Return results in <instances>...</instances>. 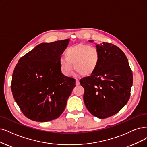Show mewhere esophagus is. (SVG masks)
Listing matches in <instances>:
<instances>
[{
    "instance_id": "obj_1",
    "label": "esophagus",
    "mask_w": 147,
    "mask_h": 147,
    "mask_svg": "<svg viewBox=\"0 0 147 147\" xmlns=\"http://www.w3.org/2000/svg\"><path fill=\"white\" fill-rule=\"evenodd\" d=\"M76 85L77 86H78V85H79L80 83V80H78V79H76Z\"/></svg>"
}]
</instances>
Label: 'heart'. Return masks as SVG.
Here are the masks:
<instances>
[{"instance_id": "heart-1", "label": "heart", "mask_w": 147, "mask_h": 147, "mask_svg": "<svg viewBox=\"0 0 147 147\" xmlns=\"http://www.w3.org/2000/svg\"><path fill=\"white\" fill-rule=\"evenodd\" d=\"M65 58L60 60V67L66 75H71L74 65L76 71L83 76L95 72L100 62V55L93 47L84 44H77L68 48L64 52Z\"/></svg>"}]
</instances>
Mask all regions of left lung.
I'll use <instances>...</instances> for the list:
<instances>
[{
  "mask_svg": "<svg viewBox=\"0 0 147 147\" xmlns=\"http://www.w3.org/2000/svg\"><path fill=\"white\" fill-rule=\"evenodd\" d=\"M96 46L100 55L98 67L80 82L84 89L87 110L94 116L105 119L119 112L128 101L133 73L127 58L118 46L105 42Z\"/></svg>",
  "mask_w": 147,
  "mask_h": 147,
  "instance_id": "obj_1",
  "label": "left lung"
}]
</instances>
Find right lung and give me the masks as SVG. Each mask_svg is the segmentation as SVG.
Returning <instances> with one entry per match:
<instances>
[{"label":"right lung","instance_id":"obj_1","mask_svg":"<svg viewBox=\"0 0 147 147\" xmlns=\"http://www.w3.org/2000/svg\"><path fill=\"white\" fill-rule=\"evenodd\" d=\"M69 39L41 43L20 58L14 68L11 90L28 119L48 122L58 118L66 106L75 79L64 75L60 59Z\"/></svg>","mask_w":147,"mask_h":147}]
</instances>
